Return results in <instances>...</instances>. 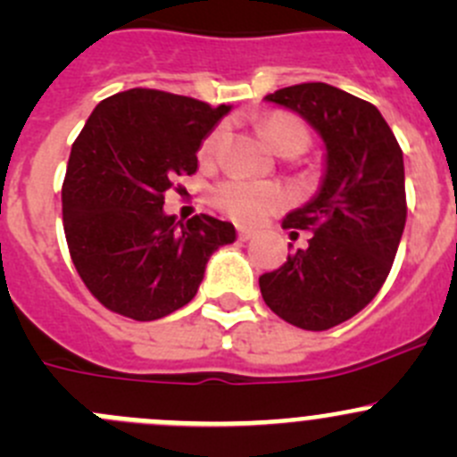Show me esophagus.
Returning <instances> with one entry per match:
<instances>
[{"label": "esophagus", "instance_id": "obj_1", "mask_svg": "<svg viewBox=\"0 0 457 457\" xmlns=\"http://www.w3.org/2000/svg\"><path fill=\"white\" fill-rule=\"evenodd\" d=\"M254 237H256L254 229H250V228H238V238H241V241H250V238H254Z\"/></svg>", "mask_w": 457, "mask_h": 457}]
</instances>
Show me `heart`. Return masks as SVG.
Instances as JSON below:
<instances>
[{
  "label": "heart",
  "instance_id": "1",
  "mask_svg": "<svg viewBox=\"0 0 457 457\" xmlns=\"http://www.w3.org/2000/svg\"><path fill=\"white\" fill-rule=\"evenodd\" d=\"M262 135L274 152L283 156H298L310 147V130L298 117L287 112L270 114L261 123ZM225 139V128H216L201 145V161L214 159L216 150ZM212 203L229 219L238 223H258L271 212L285 205V192L274 183L228 179L212 190Z\"/></svg>",
  "mask_w": 457,
  "mask_h": 457
}]
</instances>
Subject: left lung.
<instances>
[{"mask_svg": "<svg viewBox=\"0 0 457 457\" xmlns=\"http://www.w3.org/2000/svg\"><path fill=\"white\" fill-rule=\"evenodd\" d=\"M265 101L301 114L325 141V177L285 229H307V250L258 278L276 316L325 331L356 316L389 276L407 220L403 150L370 101L329 84L280 87Z\"/></svg>", "mask_w": 457, "mask_h": 457, "instance_id": "8db88e82", "label": "left lung"}]
</instances>
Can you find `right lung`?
<instances>
[{
  "label": "right lung",
  "mask_w": 457,
  "mask_h": 457,
  "mask_svg": "<svg viewBox=\"0 0 457 457\" xmlns=\"http://www.w3.org/2000/svg\"><path fill=\"white\" fill-rule=\"evenodd\" d=\"M229 110L132 87L101 101L72 143L63 232L81 280L114 314L156 320L181 310L210 256L237 238L228 220L163 212L165 190L196 172L201 141Z\"/></svg>",
  "instance_id": "1"
}]
</instances>
